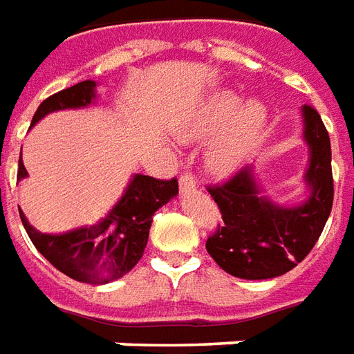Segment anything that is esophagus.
<instances>
[{
  "label": "esophagus",
  "mask_w": 354,
  "mask_h": 354,
  "mask_svg": "<svg viewBox=\"0 0 354 354\" xmlns=\"http://www.w3.org/2000/svg\"><path fill=\"white\" fill-rule=\"evenodd\" d=\"M195 185H197V180H195V174H192V172H185V174L180 176V189H182V192H185V189H193Z\"/></svg>",
  "instance_id": "34e87169"
}]
</instances>
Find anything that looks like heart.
<instances>
[{
    "mask_svg": "<svg viewBox=\"0 0 354 354\" xmlns=\"http://www.w3.org/2000/svg\"><path fill=\"white\" fill-rule=\"evenodd\" d=\"M266 121L267 113L261 104L250 102L243 106L241 96L222 91L201 104L184 127L182 138H201L225 127L222 136L216 140L208 151V165L216 172L227 174L241 165Z\"/></svg>",
    "mask_w": 354,
    "mask_h": 354,
    "instance_id": "1",
    "label": "heart"
}]
</instances>
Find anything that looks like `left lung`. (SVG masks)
<instances>
[{
    "label": "left lung",
    "mask_w": 354,
    "mask_h": 354,
    "mask_svg": "<svg viewBox=\"0 0 354 354\" xmlns=\"http://www.w3.org/2000/svg\"><path fill=\"white\" fill-rule=\"evenodd\" d=\"M304 138L309 146L305 182L311 195L304 205L284 208L260 195L252 167L220 185H208L223 222L208 237L207 250L225 273L260 281L288 273L311 252L334 203L332 147L319 111L305 104Z\"/></svg>",
    "instance_id": "left-lung-1"
}]
</instances>
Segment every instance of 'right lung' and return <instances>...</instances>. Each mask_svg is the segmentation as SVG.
I'll use <instances>...</instances> for the list:
<instances>
[{
    "label": "right lung",
    "instance_id": "add662e5",
    "mask_svg": "<svg viewBox=\"0 0 354 354\" xmlns=\"http://www.w3.org/2000/svg\"><path fill=\"white\" fill-rule=\"evenodd\" d=\"M94 81H81L77 85L55 93L39 104L32 124L39 119L68 108H85L94 94ZM24 162L19 161L17 178H26ZM178 193V180H157V178L134 174L127 192L109 210L106 218L94 225L47 235L30 225L26 216L20 210V220L24 223L28 237L47 260L73 281L87 284H106L121 279L136 266L144 256V248L149 237L151 218Z\"/></svg>",
    "mask_w": 354,
    "mask_h": 354
}]
</instances>
